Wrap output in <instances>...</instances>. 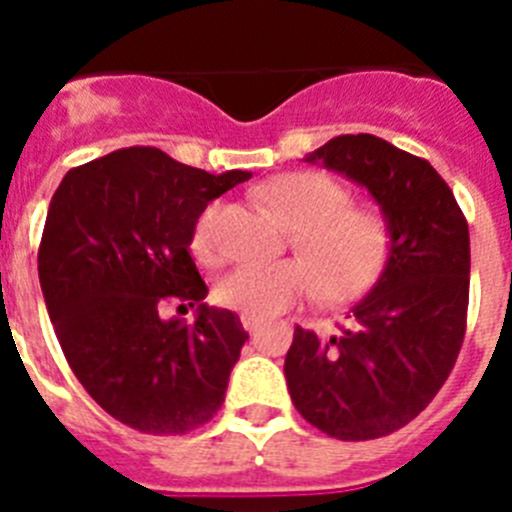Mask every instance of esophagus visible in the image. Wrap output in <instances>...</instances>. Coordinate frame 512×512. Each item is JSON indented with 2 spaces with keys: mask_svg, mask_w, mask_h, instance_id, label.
Masks as SVG:
<instances>
[{
  "mask_svg": "<svg viewBox=\"0 0 512 512\" xmlns=\"http://www.w3.org/2000/svg\"><path fill=\"white\" fill-rule=\"evenodd\" d=\"M241 323H243V328L248 330V333H256V330L261 328V323H264V320L253 318V315H241Z\"/></svg>",
  "mask_w": 512,
  "mask_h": 512,
  "instance_id": "obj_1",
  "label": "esophagus"
}]
</instances>
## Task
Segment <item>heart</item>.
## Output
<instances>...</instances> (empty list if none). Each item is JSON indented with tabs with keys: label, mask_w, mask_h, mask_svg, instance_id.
<instances>
[{
	"label": "heart",
	"mask_w": 512,
	"mask_h": 512,
	"mask_svg": "<svg viewBox=\"0 0 512 512\" xmlns=\"http://www.w3.org/2000/svg\"><path fill=\"white\" fill-rule=\"evenodd\" d=\"M261 197L295 228V246L306 259L277 264L241 261L225 271L217 300L243 315L274 318L320 289L348 300L372 287L392 248V225L382 207L351 202V192L323 171H287L261 184ZM223 205L210 202L194 223V248L205 259L220 256Z\"/></svg>",
	"instance_id": "b5f03b06"
}]
</instances>
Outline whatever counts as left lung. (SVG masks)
I'll return each instance as SVG.
<instances>
[{"label":"left lung","instance_id":"8db88e82","mask_svg":"<svg viewBox=\"0 0 512 512\" xmlns=\"http://www.w3.org/2000/svg\"><path fill=\"white\" fill-rule=\"evenodd\" d=\"M372 192L392 225L382 277L338 336L297 325L284 359L297 413L338 441L395 433L428 408L464 343L469 225L425 158L377 135H338L305 156Z\"/></svg>","mask_w":512,"mask_h":512}]
</instances>
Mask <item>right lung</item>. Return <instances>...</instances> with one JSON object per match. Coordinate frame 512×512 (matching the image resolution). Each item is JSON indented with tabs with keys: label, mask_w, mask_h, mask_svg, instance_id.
<instances>
[{
	"label": "right lung",
	"mask_w": 512,
	"mask_h": 512,
	"mask_svg": "<svg viewBox=\"0 0 512 512\" xmlns=\"http://www.w3.org/2000/svg\"><path fill=\"white\" fill-rule=\"evenodd\" d=\"M248 179L133 146L74 166L53 194L38 248L45 307L76 379L135 431L182 436L225 402L248 333L235 312L202 305L189 243L207 202ZM169 304H197L198 318L166 321Z\"/></svg>",
	"instance_id": "right-lung-1"
}]
</instances>
